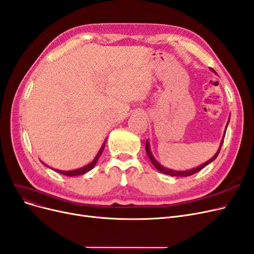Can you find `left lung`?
I'll return each mask as SVG.
<instances>
[{
  "label": "left lung",
  "mask_w": 254,
  "mask_h": 254,
  "mask_svg": "<svg viewBox=\"0 0 254 254\" xmlns=\"http://www.w3.org/2000/svg\"><path fill=\"white\" fill-rule=\"evenodd\" d=\"M213 71H214V70H213ZM228 122H229V121H228ZM227 126H228V123H227ZM227 126H226V129H227ZM225 132H226V130H225ZM223 142H224V136H223V139H222L221 145H220V148H218L217 152H216V153L211 157L210 160L207 161V162H206V163H204L203 165L198 166V167H196V168H194V169L188 170V171H174V170L167 169V168L163 167V166H162L161 164L157 163V162H156V160H155L154 157H153V155H152V153H151V151H150L149 142H148V139L146 141V146H145V147H146V152H147V155H148V157H149V160L151 161V163L153 164V166H154L156 170H159V171H161V172H163V173H165V174H168V176H171V177H189V176H192V174H194V173H196V172L200 171V170H202V169L205 167V166H207L208 164H210L211 162H213V161L216 159L217 155H218V153H220V151H221V148H222Z\"/></svg>",
  "instance_id": "8db88e82"
}]
</instances>
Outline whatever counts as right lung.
<instances>
[{"label": "right lung", "instance_id": "1", "mask_svg": "<svg viewBox=\"0 0 254 254\" xmlns=\"http://www.w3.org/2000/svg\"><path fill=\"white\" fill-rule=\"evenodd\" d=\"M105 144H106V142H104V144H103V146L101 147V149H100V151L98 152L97 156L94 157V160H93L90 164L86 165L85 167L78 168V169H76V170H69V171H62V170H57V169H56V171L59 172V173H61V174H64V176H67V177L81 176V174H84V173H86V172H88L89 170H91V169L94 167L95 164H97V162H98V160L100 159V156H101V154H102V152H103V150H104V148H105ZM45 166H47V165H45ZM54 170H55V169H54Z\"/></svg>", "mask_w": 254, "mask_h": 254}]
</instances>
